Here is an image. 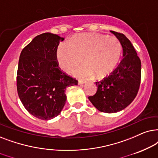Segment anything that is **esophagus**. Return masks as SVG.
<instances>
[{
  "mask_svg": "<svg viewBox=\"0 0 158 158\" xmlns=\"http://www.w3.org/2000/svg\"><path fill=\"white\" fill-rule=\"evenodd\" d=\"M79 85H83V84H85L86 81H83V80H79Z\"/></svg>",
  "mask_w": 158,
  "mask_h": 158,
  "instance_id": "obj_1",
  "label": "esophagus"
}]
</instances>
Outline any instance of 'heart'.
Listing matches in <instances>:
<instances>
[{
    "instance_id": "obj_1",
    "label": "heart",
    "mask_w": 158,
    "mask_h": 158,
    "mask_svg": "<svg viewBox=\"0 0 158 158\" xmlns=\"http://www.w3.org/2000/svg\"><path fill=\"white\" fill-rule=\"evenodd\" d=\"M121 42L115 37H108L97 33L81 34L58 46L57 59L60 68L71 71L78 77L101 78L115 69L122 55Z\"/></svg>"
}]
</instances>
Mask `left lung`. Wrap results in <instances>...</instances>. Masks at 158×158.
I'll use <instances>...</instances> for the list:
<instances>
[{
	"label": "left lung",
	"mask_w": 158,
	"mask_h": 158,
	"mask_svg": "<svg viewBox=\"0 0 158 158\" xmlns=\"http://www.w3.org/2000/svg\"><path fill=\"white\" fill-rule=\"evenodd\" d=\"M121 42L123 58L117 68L97 81V92L89 100L98 110L116 113L129 106L138 93L141 82V60L134 46L123 34L110 31Z\"/></svg>",
	"instance_id": "1"
}]
</instances>
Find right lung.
Returning <instances> with one entry per match:
<instances>
[{
    "label": "right lung",
    "mask_w": 158,
    "mask_h": 158,
    "mask_svg": "<svg viewBox=\"0 0 158 158\" xmlns=\"http://www.w3.org/2000/svg\"><path fill=\"white\" fill-rule=\"evenodd\" d=\"M63 37L46 32L24 48L19 60L16 87L23 106L35 117L50 120L66 103L67 87L78 81L58 66L57 50Z\"/></svg>",
    "instance_id": "add662e5"
}]
</instances>
